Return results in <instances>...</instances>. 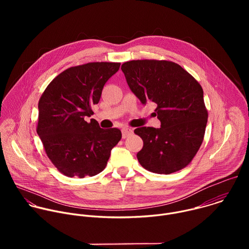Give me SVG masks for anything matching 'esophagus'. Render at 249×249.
Here are the masks:
<instances>
[{"label":"esophagus","mask_w":249,"mask_h":249,"mask_svg":"<svg viewBox=\"0 0 249 249\" xmlns=\"http://www.w3.org/2000/svg\"><path fill=\"white\" fill-rule=\"evenodd\" d=\"M133 134V129L131 128H123L122 129V137L125 139Z\"/></svg>","instance_id":"esophagus-1"}]
</instances>
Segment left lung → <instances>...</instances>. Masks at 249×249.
Returning a JSON list of instances; mask_svg holds the SVG:
<instances>
[{
  "label": "left lung",
  "instance_id": "1",
  "mask_svg": "<svg viewBox=\"0 0 249 249\" xmlns=\"http://www.w3.org/2000/svg\"><path fill=\"white\" fill-rule=\"evenodd\" d=\"M127 84L143 104H157L160 128L140 127L144 142L137 158L149 171L169 174L186 167L199 151L208 111L201 85L181 66L166 60H133L121 67Z\"/></svg>",
  "mask_w": 249,
  "mask_h": 249
}]
</instances>
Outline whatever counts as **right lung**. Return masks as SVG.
Here are the masks:
<instances>
[{"instance_id": "1", "label": "right lung", "mask_w": 249, "mask_h": 249, "mask_svg": "<svg viewBox=\"0 0 249 249\" xmlns=\"http://www.w3.org/2000/svg\"><path fill=\"white\" fill-rule=\"evenodd\" d=\"M120 63L92 62L71 67L45 89L38 102L37 134L54 166L68 177L101 172L110 152L122 138L117 128L102 129L92 106L102 89L119 70Z\"/></svg>"}]
</instances>
